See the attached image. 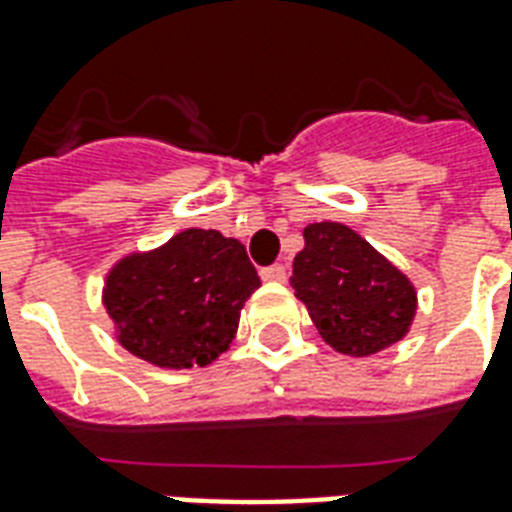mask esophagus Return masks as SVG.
Returning <instances> with one entry per match:
<instances>
[{
  "label": "esophagus",
  "instance_id": "esophagus-1",
  "mask_svg": "<svg viewBox=\"0 0 512 512\" xmlns=\"http://www.w3.org/2000/svg\"><path fill=\"white\" fill-rule=\"evenodd\" d=\"M260 276H263V282L284 284L287 282V265H282V263L268 265V268H263V271H260Z\"/></svg>",
  "mask_w": 512,
  "mask_h": 512
}]
</instances>
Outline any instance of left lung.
Returning <instances> with one entry per match:
<instances>
[{
    "instance_id": "1",
    "label": "left lung",
    "mask_w": 512,
    "mask_h": 512,
    "mask_svg": "<svg viewBox=\"0 0 512 512\" xmlns=\"http://www.w3.org/2000/svg\"><path fill=\"white\" fill-rule=\"evenodd\" d=\"M292 290L335 351L370 357L403 341L416 317V287L400 268L343 222L303 228Z\"/></svg>"
}]
</instances>
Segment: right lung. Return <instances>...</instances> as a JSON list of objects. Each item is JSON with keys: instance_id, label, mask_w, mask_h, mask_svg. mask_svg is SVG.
Instances as JSON below:
<instances>
[{"instance_id": "1", "label": "right lung", "mask_w": 512, "mask_h": 512, "mask_svg": "<svg viewBox=\"0 0 512 512\" xmlns=\"http://www.w3.org/2000/svg\"><path fill=\"white\" fill-rule=\"evenodd\" d=\"M260 287L247 249L220 230L187 228L112 265L104 308L117 341L158 368H204L228 351L241 308Z\"/></svg>"}]
</instances>
